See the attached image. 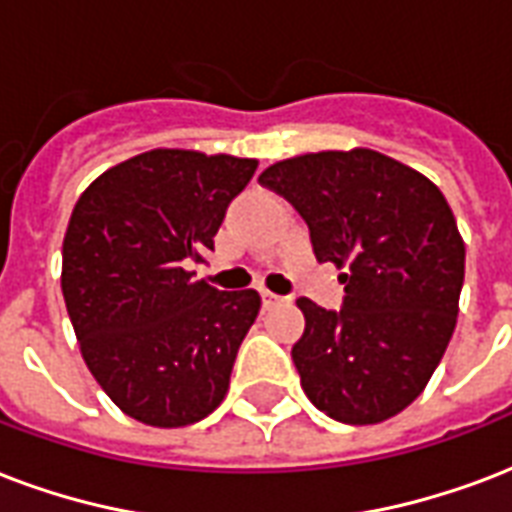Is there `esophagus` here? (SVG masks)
<instances>
[{"instance_id":"1","label":"esophagus","mask_w":512,"mask_h":512,"mask_svg":"<svg viewBox=\"0 0 512 512\" xmlns=\"http://www.w3.org/2000/svg\"><path fill=\"white\" fill-rule=\"evenodd\" d=\"M260 298H263V306L268 308V306H276V303H282V295H276V292H271V290H260Z\"/></svg>"}]
</instances>
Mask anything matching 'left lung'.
<instances>
[{
    "label": "left lung",
    "instance_id": "8db88e82",
    "mask_svg": "<svg viewBox=\"0 0 512 512\" xmlns=\"http://www.w3.org/2000/svg\"><path fill=\"white\" fill-rule=\"evenodd\" d=\"M260 185L306 220L319 263L341 273L338 311L300 298L292 362L308 400L343 424H378L424 392L446 354L464 284L451 206L424 174L376 150L273 163Z\"/></svg>",
    "mask_w": 512,
    "mask_h": 512
}]
</instances>
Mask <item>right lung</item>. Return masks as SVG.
<instances>
[{
  "label": "right lung",
  "mask_w": 512,
  "mask_h": 512,
  "mask_svg": "<svg viewBox=\"0 0 512 512\" xmlns=\"http://www.w3.org/2000/svg\"><path fill=\"white\" fill-rule=\"evenodd\" d=\"M255 169L252 158L150 150L104 171L74 206L66 311L88 370L131 419L187 427L225 400L260 295L214 290L193 265Z\"/></svg>",
  "instance_id": "1"
}]
</instances>
